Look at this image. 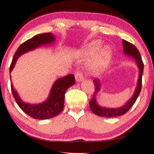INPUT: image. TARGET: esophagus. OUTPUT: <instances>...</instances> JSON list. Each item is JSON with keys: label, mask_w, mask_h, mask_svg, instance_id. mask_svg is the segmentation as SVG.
<instances>
[{"label": "esophagus", "mask_w": 154, "mask_h": 154, "mask_svg": "<svg viewBox=\"0 0 154 154\" xmlns=\"http://www.w3.org/2000/svg\"><path fill=\"white\" fill-rule=\"evenodd\" d=\"M75 79L77 82H80L83 80V74L81 71H77V72L75 73Z\"/></svg>", "instance_id": "1"}]
</instances>
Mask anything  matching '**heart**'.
Wrapping results in <instances>:
<instances>
[{
    "mask_svg": "<svg viewBox=\"0 0 154 154\" xmlns=\"http://www.w3.org/2000/svg\"><path fill=\"white\" fill-rule=\"evenodd\" d=\"M101 47H102V43L100 41H94L89 45L87 47L86 50L89 53L95 54L97 53L99 50H100ZM112 54V50L111 49L110 47L106 46L104 47L103 49L101 50L100 54H99L98 57L91 66V69L94 71L98 72L102 70V69L106 67L108 65L109 62L111 58Z\"/></svg>",
    "mask_w": 154,
    "mask_h": 154,
    "instance_id": "obj_1",
    "label": "heart"
}]
</instances>
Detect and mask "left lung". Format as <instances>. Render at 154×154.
I'll return each instance as SVG.
<instances>
[{
	"mask_svg": "<svg viewBox=\"0 0 154 154\" xmlns=\"http://www.w3.org/2000/svg\"><path fill=\"white\" fill-rule=\"evenodd\" d=\"M122 43H123L124 54H129V55L133 57L136 61H137L138 67H139V79H138L137 87L136 89L133 97H131V100L126 103L124 106L118 109L103 108L101 107L100 106H99L96 102V98L95 97H96V94L100 90V81L98 79H94L93 80V82H94L95 87L94 96H93L92 99L89 101V107H90L91 112L98 116H104V117H116V116H122L123 114H126L131 109L134 103L136 102V101H137L138 97H139L140 94V91H141L142 86V75H143V61H142L141 54H140L137 47L134 45L133 44L130 43V42L124 40H122Z\"/></svg>",
	"mask_w": 154,
	"mask_h": 154,
	"instance_id": "left-lung-1",
	"label": "left lung"
}]
</instances>
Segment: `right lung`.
<instances>
[{"label": "right lung", "instance_id": "obj_1", "mask_svg": "<svg viewBox=\"0 0 154 154\" xmlns=\"http://www.w3.org/2000/svg\"><path fill=\"white\" fill-rule=\"evenodd\" d=\"M54 39L55 38L51 32H47L37 35L21 44L13 55L12 63L10 66V72L12 71L17 59L21 54L40 45L52 43L54 41ZM75 83V78L72 74L58 79L54 83L48 100L40 104H30L23 102L14 90L12 85L11 91L15 102L25 114L36 119H48L57 116L63 111L66 91Z\"/></svg>", "mask_w": 154, "mask_h": 154}]
</instances>
